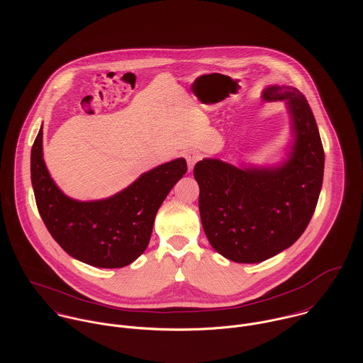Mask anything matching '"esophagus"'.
Masks as SVG:
<instances>
[{
    "instance_id": "esophagus-1",
    "label": "esophagus",
    "mask_w": 363,
    "mask_h": 363,
    "mask_svg": "<svg viewBox=\"0 0 363 363\" xmlns=\"http://www.w3.org/2000/svg\"><path fill=\"white\" fill-rule=\"evenodd\" d=\"M184 156H186V160H187V164H189V170L191 172L194 164H196V162L200 159V155L196 151H187Z\"/></svg>"
}]
</instances>
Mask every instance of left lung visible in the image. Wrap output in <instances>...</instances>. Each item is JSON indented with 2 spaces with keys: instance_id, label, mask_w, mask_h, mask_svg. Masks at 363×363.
<instances>
[{
  "instance_id": "obj_1",
  "label": "left lung",
  "mask_w": 363,
  "mask_h": 363,
  "mask_svg": "<svg viewBox=\"0 0 363 363\" xmlns=\"http://www.w3.org/2000/svg\"><path fill=\"white\" fill-rule=\"evenodd\" d=\"M261 99L286 107L291 140L285 156L265 164L206 157L194 166L208 242L225 259L245 264L271 259L302 236L324 172V151L306 98L294 86L269 85Z\"/></svg>"
}]
</instances>
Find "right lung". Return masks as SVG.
Masks as SVG:
<instances>
[{"label": "right lung", "mask_w": 363, "mask_h": 363, "mask_svg": "<svg viewBox=\"0 0 363 363\" xmlns=\"http://www.w3.org/2000/svg\"><path fill=\"white\" fill-rule=\"evenodd\" d=\"M186 172V159L177 157L110 197L79 201L64 194L48 170L43 124L30 155L36 204L52 239L71 257L99 268L125 267L145 252L157 209Z\"/></svg>", "instance_id": "add662e5"}]
</instances>
